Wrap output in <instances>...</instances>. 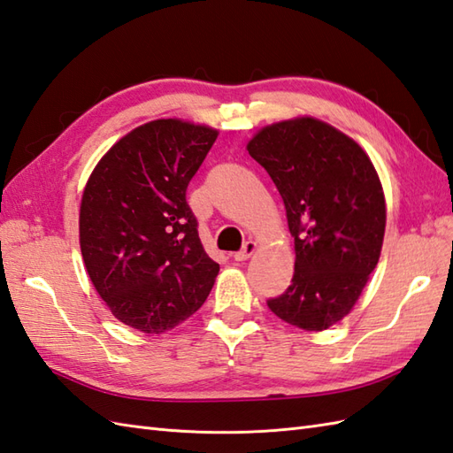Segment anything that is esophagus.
<instances>
[{
  "label": "esophagus",
  "instance_id": "obj_1",
  "mask_svg": "<svg viewBox=\"0 0 453 453\" xmlns=\"http://www.w3.org/2000/svg\"><path fill=\"white\" fill-rule=\"evenodd\" d=\"M255 250H257V243H255V241H247V243L243 245V249L235 252L234 258L239 260V262H243V260H247Z\"/></svg>",
  "mask_w": 453,
  "mask_h": 453
}]
</instances>
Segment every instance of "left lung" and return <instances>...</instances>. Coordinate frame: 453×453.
Returning <instances> with one entry per match:
<instances>
[{"instance_id":"1","label":"left lung","mask_w":453,"mask_h":453,"mask_svg":"<svg viewBox=\"0 0 453 453\" xmlns=\"http://www.w3.org/2000/svg\"><path fill=\"white\" fill-rule=\"evenodd\" d=\"M286 204L296 274L268 299L278 319L307 332L342 320L380 257L386 203L369 156L332 125L301 118L262 129L247 146Z\"/></svg>"}]
</instances>
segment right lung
Wrapping results in <instances>:
<instances>
[{"label": "right lung", "instance_id": "add662e5", "mask_svg": "<svg viewBox=\"0 0 453 453\" xmlns=\"http://www.w3.org/2000/svg\"><path fill=\"white\" fill-rule=\"evenodd\" d=\"M216 136L179 119L144 123L111 146L84 187V266L113 317L134 330H172L214 286L219 265L198 239L187 187Z\"/></svg>", "mask_w": 453, "mask_h": 453}]
</instances>
